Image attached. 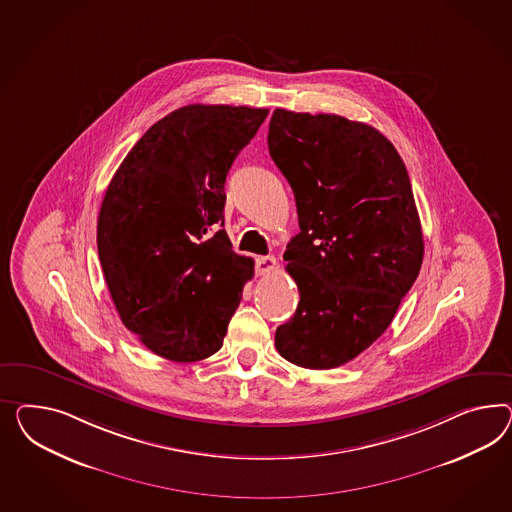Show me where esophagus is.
<instances>
[{
	"mask_svg": "<svg viewBox=\"0 0 512 512\" xmlns=\"http://www.w3.org/2000/svg\"><path fill=\"white\" fill-rule=\"evenodd\" d=\"M277 268L276 257H272V255H266V257H259L257 259V272L264 276V274H270V272H274Z\"/></svg>",
	"mask_w": 512,
	"mask_h": 512,
	"instance_id": "1",
	"label": "esophagus"
}]
</instances>
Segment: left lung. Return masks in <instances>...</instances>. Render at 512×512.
<instances>
[{"label": "left lung", "instance_id": "obj_1", "mask_svg": "<svg viewBox=\"0 0 512 512\" xmlns=\"http://www.w3.org/2000/svg\"><path fill=\"white\" fill-rule=\"evenodd\" d=\"M268 149L289 180L300 233L283 259L300 302L277 352L305 369L354 360L386 332L423 263L406 166L373 126L277 108Z\"/></svg>", "mask_w": 512, "mask_h": 512}]
</instances>
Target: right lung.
I'll return each instance as SVG.
<instances>
[{
    "label": "right lung",
    "mask_w": 512,
    "mask_h": 512,
    "mask_svg": "<svg viewBox=\"0 0 512 512\" xmlns=\"http://www.w3.org/2000/svg\"><path fill=\"white\" fill-rule=\"evenodd\" d=\"M266 115L225 104L171 111L126 154L102 199L98 259L113 304L166 360L216 354L253 277V259L221 229L223 186Z\"/></svg>",
    "instance_id": "add662e5"
}]
</instances>
